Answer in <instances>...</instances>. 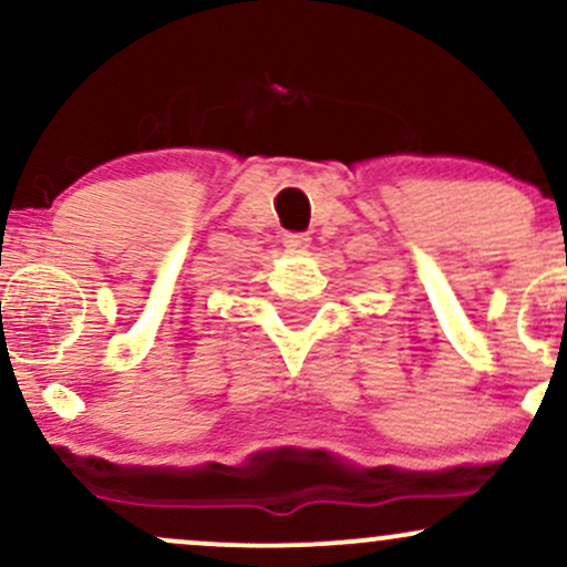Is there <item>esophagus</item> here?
Instances as JSON below:
<instances>
[{"instance_id":"34e87169","label":"esophagus","mask_w":567,"mask_h":567,"mask_svg":"<svg viewBox=\"0 0 567 567\" xmlns=\"http://www.w3.org/2000/svg\"><path fill=\"white\" fill-rule=\"evenodd\" d=\"M282 243H285V250H288V252H306V247H309L311 237H309V234H285Z\"/></svg>"}]
</instances>
